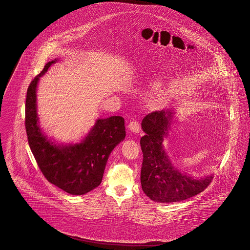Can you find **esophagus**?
<instances>
[{
  "label": "esophagus",
  "mask_w": 250,
  "mask_h": 250,
  "mask_svg": "<svg viewBox=\"0 0 250 250\" xmlns=\"http://www.w3.org/2000/svg\"><path fill=\"white\" fill-rule=\"evenodd\" d=\"M127 127H128V129H129L131 132H133L135 134H136V133H139V131H140V124H139V122H137V121L130 122V123L128 124Z\"/></svg>",
  "instance_id": "esophagus-1"
}]
</instances>
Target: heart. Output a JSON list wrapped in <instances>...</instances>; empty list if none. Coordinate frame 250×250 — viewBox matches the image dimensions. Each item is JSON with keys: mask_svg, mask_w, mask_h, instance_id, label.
Wrapping results in <instances>:
<instances>
[{"mask_svg": "<svg viewBox=\"0 0 250 250\" xmlns=\"http://www.w3.org/2000/svg\"><path fill=\"white\" fill-rule=\"evenodd\" d=\"M164 102V100L162 99V100H159V102H158V104H162Z\"/></svg>", "mask_w": 250, "mask_h": 250, "instance_id": "heart-1", "label": "heart"}]
</instances>
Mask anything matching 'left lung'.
<instances>
[{
  "label": "left lung",
  "mask_w": 250,
  "mask_h": 250,
  "mask_svg": "<svg viewBox=\"0 0 250 250\" xmlns=\"http://www.w3.org/2000/svg\"><path fill=\"white\" fill-rule=\"evenodd\" d=\"M174 115V110H161L149 113L142 121L146 135L140 141L144 155L141 184L146 195L157 203L187 200L204 191L213 179L212 174L194 178L174 167L163 145L172 130Z\"/></svg>",
  "instance_id": "left-lung-1"
}]
</instances>
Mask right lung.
Segmentation results:
<instances>
[{
    "label": "right lung",
    "mask_w": 250,
    "mask_h": 250,
    "mask_svg": "<svg viewBox=\"0 0 250 250\" xmlns=\"http://www.w3.org/2000/svg\"><path fill=\"white\" fill-rule=\"evenodd\" d=\"M58 59L48 62L30 83L25 101V130L30 149L46 180L71 195H83L101 184L108 157L125 137L121 116L97 119L80 143L58 144L44 134L39 125V80Z\"/></svg>",
    "instance_id": "add662e5"
}]
</instances>
